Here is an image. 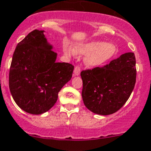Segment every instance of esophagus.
Returning a JSON list of instances; mask_svg holds the SVG:
<instances>
[{
  "mask_svg": "<svg viewBox=\"0 0 151 151\" xmlns=\"http://www.w3.org/2000/svg\"><path fill=\"white\" fill-rule=\"evenodd\" d=\"M81 73V69L79 66H75V68H74V70H73V74L74 76H79L80 75Z\"/></svg>",
  "mask_w": 151,
  "mask_h": 151,
  "instance_id": "esophagus-1",
  "label": "esophagus"
}]
</instances>
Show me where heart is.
<instances>
[{
    "mask_svg": "<svg viewBox=\"0 0 151 151\" xmlns=\"http://www.w3.org/2000/svg\"><path fill=\"white\" fill-rule=\"evenodd\" d=\"M117 47L111 42L92 41L85 44H78L71 48L64 46V52L67 55H87L85 59V66L91 69L102 67L109 63L117 54Z\"/></svg>",
    "mask_w": 151,
    "mask_h": 151,
    "instance_id": "1",
    "label": "heart"
}]
</instances>
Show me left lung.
I'll return each mask as SVG.
<instances>
[{"mask_svg":"<svg viewBox=\"0 0 151 151\" xmlns=\"http://www.w3.org/2000/svg\"><path fill=\"white\" fill-rule=\"evenodd\" d=\"M81 92L86 107L98 115H110L124 106L136 84V58L127 52L106 66L83 70Z\"/></svg>","mask_w":151,"mask_h":151,"instance_id":"8db88e82","label":"left lung"}]
</instances>
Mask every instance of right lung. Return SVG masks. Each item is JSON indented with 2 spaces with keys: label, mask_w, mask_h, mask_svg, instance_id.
Instances as JSON below:
<instances>
[{
  "label": "right lung",
  "mask_w": 151,
  "mask_h": 151,
  "mask_svg": "<svg viewBox=\"0 0 151 151\" xmlns=\"http://www.w3.org/2000/svg\"><path fill=\"white\" fill-rule=\"evenodd\" d=\"M45 32L35 29L18 44L9 71L12 96L30 114H42L50 110L73 71V65L56 63L57 54Z\"/></svg>",
  "instance_id": "add662e5"
}]
</instances>
